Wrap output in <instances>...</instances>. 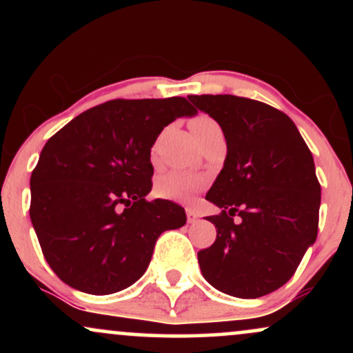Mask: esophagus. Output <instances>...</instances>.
Segmentation results:
<instances>
[{"instance_id": "esophagus-1", "label": "esophagus", "mask_w": 353, "mask_h": 353, "mask_svg": "<svg viewBox=\"0 0 353 353\" xmlns=\"http://www.w3.org/2000/svg\"><path fill=\"white\" fill-rule=\"evenodd\" d=\"M185 214H188V222H189V224H196V222L199 221V216H197L196 210L188 209V210H185Z\"/></svg>"}]
</instances>
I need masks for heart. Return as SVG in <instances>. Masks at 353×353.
<instances>
[{
  "label": "heart",
  "mask_w": 353,
  "mask_h": 353,
  "mask_svg": "<svg viewBox=\"0 0 353 353\" xmlns=\"http://www.w3.org/2000/svg\"><path fill=\"white\" fill-rule=\"evenodd\" d=\"M219 125L212 117L209 116H197L190 121V129H192L194 136L199 132L205 131L209 128H216ZM204 185V179L194 174L182 172V171H172L164 174L156 184V192L159 194L164 199H174V201H188L197 190L202 189Z\"/></svg>",
  "instance_id": "1"
}]
</instances>
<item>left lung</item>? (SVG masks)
I'll list each match as a JSON object with an SVG mask.
<instances>
[{
    "label": "left lung",
    "instance_id": "1",
    "mask_svg": "<svg viewBox=\"0 0 353 353\" xmlns=\"http://www.w3.org/2000/svg\"><path fill=\"white\" fill-rule=\"evenodd\" d=\"M189 99L217 121L228 143L224 168L205 196L222 212L208 217L217 237L197 252L201 272L232 297H262L292 277L317 239L314 157L294 121L269 104L232 94Z\"/></svg>",
    "mask_w": 353,
    "mask_h": 353
}]
</instances>
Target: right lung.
Segmentation results:
<instances>
[{
	"instance_id": "obj_1",
	"label": "right lung",
	"mask_w": 353,
	"mask_h": 353,
	"mask_svg": "<svg viewBox=\"0 0 353 353\" xmlns=\"http://www.w3.org/2000/svg\"><path fill=\"white\" fill-rule=\"evenodd\" d=\"M194 114L185 98L114 99L81 112L44 144L30 216L64 283L92 295L119 292L145 272L157 237L185 224L181 205L145 196L157 136Z\"/></svg>"
}]
</instances>
